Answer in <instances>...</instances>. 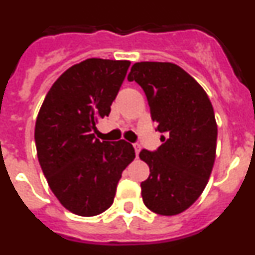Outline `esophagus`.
Wrapping results in <instances>:
<instances>
[{
  "instance_id": "esophagus-1",
  "label": "esophagus",
  "mask_w": 255,
  "mask_h": 255,
  "mask_svg": "<svg viewBox=\"0 0 255 255\" xmlns=\"http://www.w3.org/2000/svg\"><path fill=\"white\" fill-rule=\"evenodd\" d=\"M134 149H135V154H136V157H138L139 152H140V145H139V144H134Z\"/></svg>"
}]
</instances>
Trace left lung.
<instances>
[{"mask_svg": "<svg viewBox=\"0 0 255 255\" xmlns=\"http://www.w3.org/2000/svg\"><path fill=\"white\" fill-rule=\"evenodd\" d=\"M128 80L143 88L155 130L167 134L158 149L139 154L150 171L140 184L143 202L157 215H179L203 193L215 163L212 103L199 83L171 62H136Z\"/></svg>", "mask_w": 255, "mask_h": 255, "instance_id": "left-lung-1", "label": "left lung"}]
</instances>
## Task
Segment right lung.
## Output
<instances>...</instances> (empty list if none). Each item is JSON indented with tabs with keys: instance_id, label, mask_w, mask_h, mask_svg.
Returning a JSON list of instances; mask_svg holds the SVG:
<instances>
[{
	"instance_id": "obj_1",
	"label": "right lung",
	"mask_w": 255,
	"mask_h": 255,
	"mask_svg": "<svg viewBox=\"0 0 255 255\" xmlns=\"http://www.w3.org/2000/svg\"><path fill=\"white\" fill-rule=\"evenodd\" d=\"M130 61L88 58L53 83L35 121L40 167L60 203L92 217L114 203L123 171L135 158L130 143L101 141L97 123L108 116Z\"/></svg>"
}]
</instances>
